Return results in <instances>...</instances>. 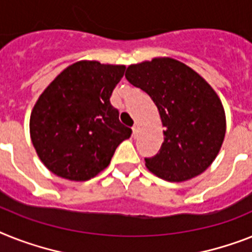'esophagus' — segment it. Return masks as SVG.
Here are the masks:
<instances>
[{
  "label": "esophagus",
  "instance_id": "1",
  "mask_svg": "<svg viewBox=\"0 0 252 252\" xmlns=\"http://www.w3.org/2000/svg\"><path fill=\"white\" fill-rule=\"evenodd\" d=\"M136 135H138V125H134V126H132V136H136Z\"/></svg>",
  "mask_w": 252,
  "mask_h": 252
}]
</instances>
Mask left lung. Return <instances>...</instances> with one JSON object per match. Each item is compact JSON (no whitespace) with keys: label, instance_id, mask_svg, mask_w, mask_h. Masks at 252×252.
Instances as JSON below:
<instances>
[{"label":"left lung","instance_id":"obj_1","mask_svg":"<svg viewBox=\"0 0 252 252\" xmlns=\"http://www.w3.org/2000/svg\"><path fill=\"white\" fill-rule=\"evenodd\" d=\"M126 80L148 94L158 109L163 143L145 158L152 174L167 182H187L216 158L226 130L220 97L196 70L172 58L131 64Z\"/></svg>","mask_w":252,"mask_h":252}]
</instances>
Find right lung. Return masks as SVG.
<instances>
[{
	"label": "right lung",
	"instance_id": "right-lung-1",
	"mask_svg": "<svg viewBox=\"0 0 252 252\" xmlns=\"http://www.w3.org/2000/svg\"><path fill=\"white\" fill-rule=\"evenodd\" d=\"M125 65L80 60L66 66L39 95L29 132L42 163L56 176L86 182L108 167L130 138L109 97Z\"/></svg>",
	"mask_w": 252,
	"mask_h": 252
}]
</instances>
